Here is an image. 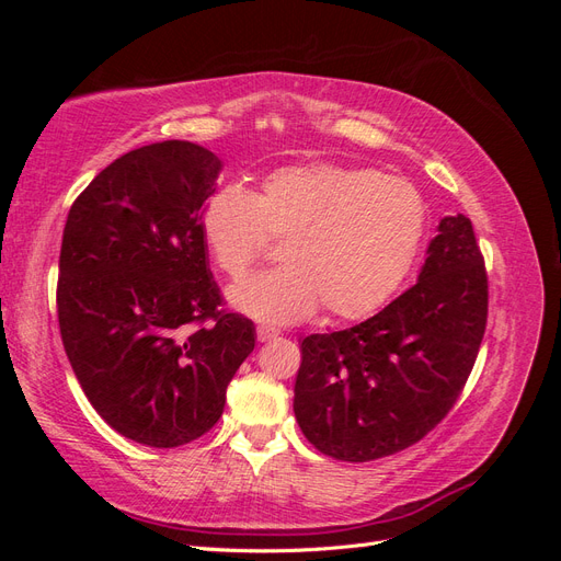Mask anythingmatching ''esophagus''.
I'll return each mask as SVG.
<instances>
[{
    "mask_svg": "<svg viewBox=\"0 0 561 561\" xmlns=\"http://www.w3.org/2000/svg\"><path fill=\"white\" fill-rule=\"evenodd\" d=\"M276 336H278L276 330H268L264 325L257 328V342H271V339H276Z\"/></svg>",
    "mask_w": 561,
    "mask_h": 561,
    "instance_id": "esophagus-1",
    "label": "esophagus"
}]
</instances>
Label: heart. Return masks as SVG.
Returning <instances> with one entry per match:
<instances>
[{"label": "heart", "mask_w": 561, "mask_h": 561, "mask_svg": "<svg viewBox=\"0 0 561 561\" xmlns=\"http://www.w3.org/2000/svg\"><path fill=\"white\" fill-rule=\"evenodd\" d=\"M426 225L412 182L334 163L278 168L257 192L225 184L201 210L203 241L229 278L283 236L285 264L229 287L236 309L266 322H295L318 307L332 320L375 313L412 271Z\"/></svg>", "instance_id": "obj_1"}]
</instances>
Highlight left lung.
Instances as JSON below:
<instances>
[{"label":"left lung","mask_w":561,"mask_h":561,"mask_svg":"<svg viewBox=\"0 0 561 561\" xmlns=\"http://www.w3.org/2000/svg\"><path fill=\"white\" fill-rule=\"evenodd\" d=\"M489 280L466 215L445 217L419 283L360 325L301 342L295 416L336 461L416 445L443 421L478 360Z\"/></svg>","instance_id":"left-lung-1"}]
</instances>
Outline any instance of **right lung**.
<instances>
[{"instance_id": "right-lung-1", "label": "right lung", "mask_w": 561, "mask_h": 561, "mask_svg": "<svg viewBox=\"0 0 561 561\" xmlns=\"http://www.w3.org/2000/svg\"><path fill=\"white\" fill-rule=\"evenodd\" d=\"M222 161L168 140L118 157L67 215L58 322L95 412L135 443L190 445L225 412L254 325L222 309L201 236Z\"/></svg>"}]
</instances>
